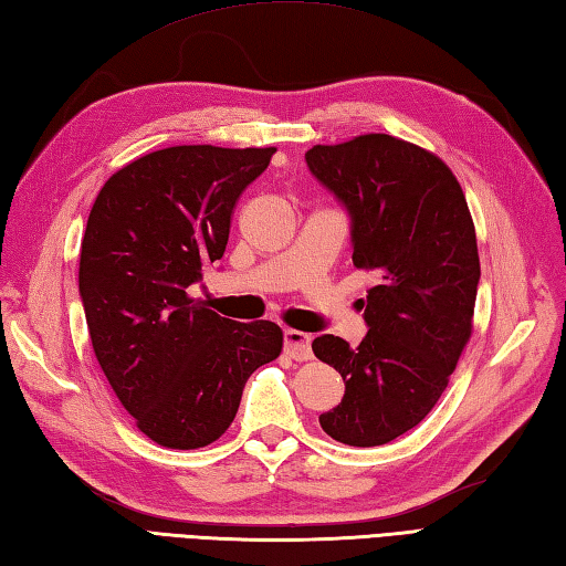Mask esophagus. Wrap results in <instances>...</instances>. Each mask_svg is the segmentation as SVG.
<instances>
[{"label": "esophagus", "instance_id": "obj_1", "mask_svg": "<svg viewBox=\"0 0 566 566\" xmlns=\"http://www.w3.org/2000/svg\"><path fill=\"white\" fill-rule=\"evenodd\" d=\"M284 350H286V356L294 360H308L312 358V336L304 334V331L286 328L284 331Z\"/></svg>", "mask_w": 566, "mask_h": 566}]
</instances>
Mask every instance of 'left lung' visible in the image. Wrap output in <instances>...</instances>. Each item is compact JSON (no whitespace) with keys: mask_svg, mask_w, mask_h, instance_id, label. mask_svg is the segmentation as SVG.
<instances>
[{"mask_svg":"<svg viewBox=\"0 0 566 566\" xmlns=\"http://www.w3.org/2000/svg\"><path fill=\"white\" fill-rule=\"evenodd\" d=\"M306 164L348 210L353 264L378 280L358 348L331 334L312 343L346 382L318 422L340 444L380 447L431 412L471 338L481 280L473 218L449 166L412 142L316 144Z\"/></svg>","mask_w":566,"mask_h":566,"instance_id":"1","label":"left lung"}]
</instances>
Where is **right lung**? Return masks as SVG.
I'll list each match as a JSON object with an SVG mask.
<instances>
[{"mask_svg": "<svg viewBox=\"0 0 566 566\" xmlns=\"http://www.w3.org/2000/svg\"><path fill=\"white\" fill-rule=\"evenodd\" d=\"M274 151L184 144L144 154L93 203L77 270L87 331L117 400L159 447L213 444L250 375L282 353L272 321L240 324L188 294L223 258L232 208Z\"/></svg>", "mask_w": 566, "mask_h": 566, "instance_id": "right-lung-1", "label": "right lung"}]
</instances>
